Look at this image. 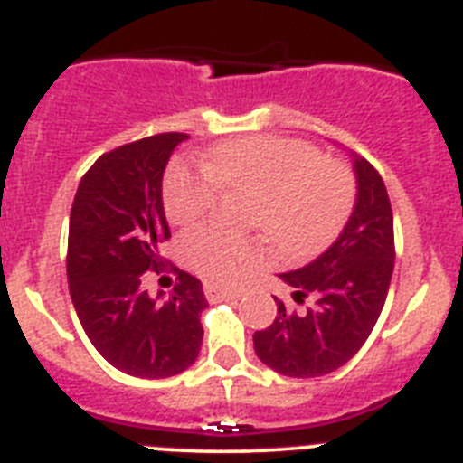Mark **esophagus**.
Listing matches in <instances>:
<instances>
[{
    "mask_svg": "<svg viewBox=\"0 0 463 463\" xmlns=\"http://www.w3.org/2000/svg\"><path fill=\"white\" fill-rule=\"evenodd\" d=\"M206 298L215 301V298H239L243 297V289H229V288H218V285H206L203 288Z\"/></svg>",
    "mask_w": 463,
    "mask_h": 463,
    "instance_id": "obj_1",
    "label": "esophagus"
}]
</instances>
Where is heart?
I'll list each match as a JSON object with an SVG mask.
<instances>
[{"label":"heart","mask_w":463,"mask_h":463,"mask_svg":"<svg viewBox=\"0 0 463 463\" xmlns=\"http://www.w3.org/2000/svg\"><path fill=\"white\" fill-rule=\"evenodd\" d=\"M218 190L252 192L248 227L267 234L280 255L310 260L341 236L354 208V178L345 165L325 159L297 138L250 137L220 143L202 166L171 162L162 185L166 218L192 224L203 218ZM183 255L199 276L234 282L264 261L261 239H239L220 227H196L183 236Z\"/></svg>","instance_id":"obj_1"}]
</instances>
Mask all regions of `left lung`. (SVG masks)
<instances>
[{
  "mask_svg": "<svg viewBox=\"0 0 463 463\" xmlns=\"http://www.w3.org/2000/svg\"><path fill=\"white\" fill-rule=\"evenodd\" d=\"M357 202L345 229L308 267L280 273L304 313L278 301L271 326L255 331V353L289 378H317L341 369L366 343L383 313L394 271V215L383 178L354 155Z\"/></svg>",
  "mask_w": 463,
  "mask_h": 463,
  "instance_id": "1",
  "label": "left lung"
}]
</instances>
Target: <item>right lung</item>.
Instances as JSON below:
<instances>
[{
	"label": "right lung",
	"mask_w": 463,
	"mask_h": 463,
	"mask_svg": "<svg viewBox=\"0 0 463 463\" xmlns=\"http://www.w3.org/2000/svg\"><path fill=\"white\" fill-rule=\"evenodd\" d=\"M185 138L155 134L104 153L73 196L67 245L73 308L97 353L134 378L183 373L202 350L199 317L208 306L202 282L159 255L171 239L162 175ZM166 268L179 273V282L165 302L150 299L142 273Z\"/></svg>",
	"instance_id": "right-lung-1"
}]
</instances>
